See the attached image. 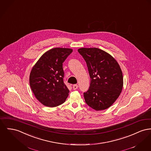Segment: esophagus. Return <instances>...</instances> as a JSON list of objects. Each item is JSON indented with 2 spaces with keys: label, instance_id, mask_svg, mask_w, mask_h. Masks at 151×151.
<instances>
[{
  "label": "esophagus",
  "instance_id": "esophagus-1",
  "mask_svg": "<svg viewBox=\"0 0 151 151\" xmlns=\"http://www.w3.org/2000/svg\"><path fill=\"white\" fill-rule=\"evenodd\" d=\"M78 86L77 85V84H74L73 86V89H74V90H76V89H78Z\"/></svg>",
  "mask_w": 151,
  "mask_h": 151
}]
</instances>
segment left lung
<instances>
[{
    "label": "left lung",
    "instance_id": "left-lung-1",
    "mask_svg": "<svg viewBox=\"0 0 151 151\" xmlns=\"http://www.w3.org/2000/svg\"><path fill=\"white\" fill-rule=\"evenodd\" d=\"M78 51L87 63L91 78L88 90L84 93L86 103L96 111L108 108L123 89L119 64L111 55L98 48H81Z\"/></svg>",
    "mask_w": 151,
    "mask_h": 151
}]
</instances>
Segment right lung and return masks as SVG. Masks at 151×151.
Returning a JSON list of instances; mask_svg holds the SVG:
<instances>
[{"label": "right lung", "mask_w": 151, "mask_h": 151, "mask_svg": "<svg viewBox=\"0 0 151 151\" xmlns=\"http://www.w3.org/2000/svg\"><path fill=\"white\" fill-rule=\"evenodd\" d=\"M72 52L71 48L51 49L32 68L29 75L31 88L36 98L45 106H58L68 96L70 91L63 80V63Z\"/></svg>", "instance_id": "add662e5"}]
</instances>
